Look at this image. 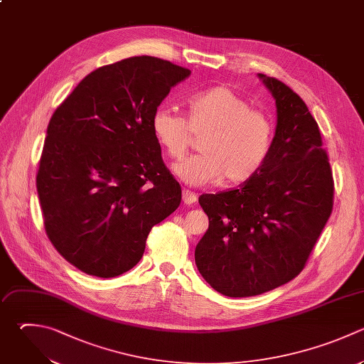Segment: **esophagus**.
Returning a JSON list of instances; mask_svg holds the SVG:
<instances>
[{
	"label": "esophagus",
	"instance_id": "esophagus-1",
	"mask_svg": "<svg viewBox=\"0 0 364 364\" xmlns=\"http://www.w3.org/2000/svg\"><path fill=\"white\" fill-rule=\"evenodd\" d=\"M196 199H198L196 193L191 192L189 189H183V191H182V200H183L186 205H193V203L196 202Z\"/></svg>",
	"mask_w": 364,
	"mask_h": 364
}]
</instances>
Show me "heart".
<instances>
[{
  "instance_id": "heart-1",
  "label": "heart",
  "mask_w": 364,
  "mask_h": 364,
  "mask_svg": "<svg viewBox=\"0 0 364 364\" xmlns=\"http://www.w3.org/2000/svg\"><path fill=\"white\" fill-rule=\"evenodd\" d=\"M155 139L171 159H181L202 136L199 151L173 166L188 185L200 186L225 178L229 185L250 181L266 164L274 136L272 119L229 87H213L186 100L185 117L169 108L155 109Z\"/></svg>"
}]
</instances>
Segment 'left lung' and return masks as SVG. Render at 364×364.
Instances as JSON below:
<instances>
[{"mask_svg":"<svg viewBox=\"0 0 364 364\" xmlns=\"http://www.w3.org/2000/svg\"><path fill=\"white\" fill-rule=\"evenodd\" d=\"M259 78L277 111L266 164L237 189L199 196L209 228L195 262L203 279L229 297L262 294L294 279L333 209V175L317 122L286 84Z\"/></svg>","mask_w":364,"mask_h":364,"instance_id":"1","label":"left lung"}]
</instances>
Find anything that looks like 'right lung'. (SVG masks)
I'll use <instances>...</instances> for the list:
<instances>
[{
  "instance_id": "right-lung-1",
  "label": "right lung",
  "mask_w": 364,
  "mask_h": 364,
  "mask_svg": "<svg viewBox=\"0 0 364 364\" xmlns=\"http://www.w3.org/2000/svg\"><path fill=\"white\" fill-rule=\"evenodd\" d=\"M191 71L132 57L88 74L53 114L37 173L48 239L87 274L115 277L182 199L151 119Z\"/></svg>"
}]
</instances>
